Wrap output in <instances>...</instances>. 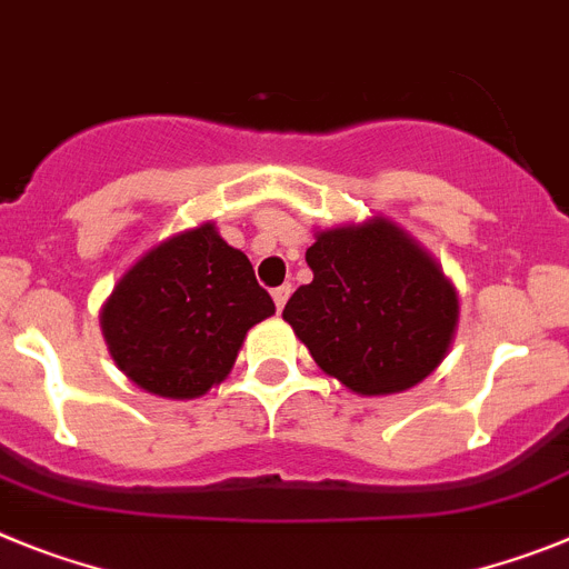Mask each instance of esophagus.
Wrapping results in <instances>:
<instances>
[{"label": "esophagus", "instance_id": "obj_1", "mask_svg": "<svg viewBox=\"0 0 569 569\" xmlns=\"http://www.w3.org/2000/svg\"><path fill=\"white\" fill-rule=\"evenodd\" d=\"M289 295H291V286H289V283L278 286V289L271 291V298H274V306H278V312L286 306V300H289Z\"/></svg>", "mask_w": 569, "mask_h": 569}]
</instances>
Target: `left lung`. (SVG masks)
<instances>
[{
	"label": "left lung",
	"instance_id": "1",
	"mask_svg": "<svg viewBox=\"0 0 569 569\" xmlns=\"http://www.w3.org/2000/svg\"><path fill=\"white\" fill-rule=\"evenodd\" d=\"M312 283L283 318L315 363L360 395L421 383L447 355L458 323L456 289L432 257L389 220L320 231L306 251Z\"/></svg>",
	"mask_w": 569,
	"mask_h": 569
}]
</instances>
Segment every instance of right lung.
<instances>
[{
	"mask_svg": "<svg viewBox=\"0 0 569 569\" xmlns=\"http://www.w3.org/2000/svg\"><path fill=\"white\" fill-rule=\"evenodd\" d=\"M274 315L249 257L214 226L182 231L122 274L102 309L117 367L162 398H197L234 367L251 326Z\"/></svg>",
	"mask_w": 569,
	"mask_h": 569,
	"instance_id": "obj_1",
	"label": "right lung"
}]
</instances>
